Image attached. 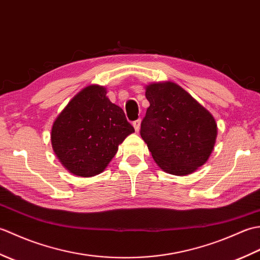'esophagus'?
I'll use <instances>...</instances> for the list:
<instances>
[{
    "mask_svg": "<svg viewBox=\"0 0 260 260\" xmlns=\"http://www.w3.org/2000/svg\"><path fill=\"white\" fill-rule=\"evenodd\" d=\"M133 126H134V128H135V132H137V133H139V132H140V127H141V119L139 118V119L134 120V121H133Z\"/></svg>",
    "mask_w": 260,
    "mask_h": 260,
    "instance_id": "1",
    "label": "esophagus"
}]
</instances>
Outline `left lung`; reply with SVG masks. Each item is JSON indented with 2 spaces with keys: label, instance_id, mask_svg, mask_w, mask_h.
<instances>
[{
  "label": "left lung",
  "instance_id": "1",
  "mask_svg": "<svg viewBox=\"0 0 260 260\" xmlns=\"http://www.w3.org/2000/svg\"><path fill=\"white\" fill-rule=\"evenodd\" d=\"M150 102L141 123V136L154 161L165 172L186 175L207 162L217 124L208 110L173 82L146 87Z\"/></svg>",
  "mask_w": 260,
  "mask_h": 260
}]
</instances>
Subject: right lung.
Masks as SVG:
<instances>
[{
	"label": "right lung",
	"instance_id": "obj_1",
	"mask_svg": "<svg viewBox=\"0 0 260 260\" xmlns=\"http://www.w3.org/2000/svg\"><path fill=\"white\" fill-rule=\"evenodd\" d=\"M106 89L89 86L71 99L54 120L53 151L69 172L78 176L102 173L118 145L134 127L124 110L106 97Z\"/></svg>",
	"mask_w": 260,
	"mask_h": 260
}]
</instances>
